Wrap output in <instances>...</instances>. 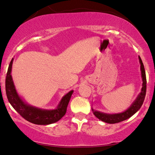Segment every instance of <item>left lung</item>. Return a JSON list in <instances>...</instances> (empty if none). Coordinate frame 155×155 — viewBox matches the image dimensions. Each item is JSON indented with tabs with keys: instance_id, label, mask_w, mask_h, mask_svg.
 I'll list each match as a JSON object with an SVG mask.
<instances>
[{
	"instance_id": "1",
	"label": "left lung",
	"mask_w": 155,
	"mask_h": 155,
	"mask_svg": "<svg viewBox=\"0 0 155 155\" xmlns=\"http://www.w3.org/2000/svg\"><path fill=\"white\" fill-rule=\"evenodd\" d=\"M139 62L140 64V71H141V77H142L143 84H142V88H141L140 93H139L138 97L136 99L134 100V102L131 104L127 110L124 111L123 112L121 113H117V114H107V113L101 112L100 111H97L93 110L92 107V111L93 112V114L99 119L100 120L105 122V123L108 124H116L119 123V122L123 121L124 120H126L130 117H132L135 113H136L138 111L140 110L141 106L145 100V94H146V75H145V68H144L143 63L141 60L140 57L138 56Z\"/></svg>"
}]
</instances>
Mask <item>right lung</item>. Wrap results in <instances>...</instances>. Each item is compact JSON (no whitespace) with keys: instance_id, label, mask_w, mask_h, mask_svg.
Instances as JSON below:
<instances>
[{"instance_id":"obj_1","label":"right lung","mask_w":155,"mask_h":155,"mask_svg":"<svg viewBox=\"0 0 155 155\" xmlns=\"http://www.w3.org/2000/svg\"><path fill=\"white\" fill-rule=\"evenodd\" d=\"M12 59L8 67L5 78V91L8 100L12 107L26 120L38 125H48L58 121L66 114L67 108L74 91H69L61 99L58 107L54 110H45L27 104L18 95L11 75Z\"/></svg>"}]
</instances>
